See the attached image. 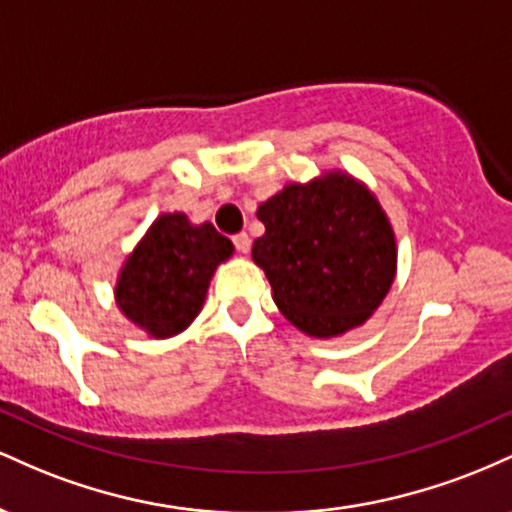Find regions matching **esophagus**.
<instances>
[{
    "instance_id": "esophagus-1",
    "label": "esophagus",
    "mask_w": 512,
    "mask_h": 512,
    "mask_svg": "<svg viewBox=\"0 0 512 512\" xmlns=\"http://www.w3.org/2000/svg\"><path fill=\"white\" fill-rule=\"evenodd\" d=\"M233 245H236V250L240 255H248L250 252V236L248 233H238V236H233Z\"/></svg>"
}]
</instances>
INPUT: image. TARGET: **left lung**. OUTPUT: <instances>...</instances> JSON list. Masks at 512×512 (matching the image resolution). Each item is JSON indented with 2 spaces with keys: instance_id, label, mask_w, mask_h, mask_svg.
<instances>
[{
  "instance_id": "left-lung-1",
  "label": "left lung",
  "mask_w": 512,
  "mask_h": 512,
  "mask_svg": "<svg viewBox=\"0 0 512 512\" xmlns=\"http://www.w3.org/2000/svg\"><path fill=\"white\" fill-rule=\"evenodd\" d=\"M257 219L264 236L252 243V260L276 308L308 337L356 330L390 293L395 228L375 192L346 170L289 182L257 207Z\"/></svg>"
}]
</instances>
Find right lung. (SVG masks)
<instances>
[{
  "label": "right lung",
  "instance_id": "right-lung-1",
  "mask_svg": "<svg viewBox=\"0 0 512 512\" xmlns=\"http://www.w3.org/2000/svg\"><path fill=\"white\" fill-rule=\"evenodd\" d=\"M233 250L209 221L192 223L182 211L161 214L122 262L117 308L146 337H175L202 313L211 276Z\"/></svg>",
  "mask_w": 512,
  "mask_h": 512
}]
</instances>
